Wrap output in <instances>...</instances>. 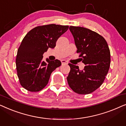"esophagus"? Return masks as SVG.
I'll list each match as a JSON object with an SVG mask.
<instances>
[{
	"instance_id": "34e87169",
	"label": "esophagus",
	"mask_w": 126,
	"mask_h": 126,
	"mask_svg": "<svg viewBox=\"0 0 126 126\" xmlns=\"http://www.w3.org/2000/svg\"><path fill=\"white\" fill-rule=\"evenodd\" d=\"M61 63H62V64H68V61H66V60H61Z\"/></svg>"
}]
</instances>
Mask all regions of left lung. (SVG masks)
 Segmentation results:
<instances>
[{
    "instance_id": "1",
    "label": "left lung",
    "mask_w": 126,
    "mask_h": 126,
    "mask_svg": "<svg viewBox=\"0 0 126 126\" xmlns=\"http://www.w3.org/2000/svg\"><path fill=\"white\" fill-rule=\"evenodd\" d=\"M77 53L85 64L83 70L69 63L70 70L67 77L69 85L81 94H91L100 87L107 75L111 55L106 39L97 32L82 27L70 26Z\"/></svg>"
}]
</instances>
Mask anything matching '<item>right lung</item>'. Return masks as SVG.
<instances>
[{
  "instance_id": "right-lung-1",
  "label": "right lung",
  "mask_w": 126,
  "mask_h": 126,
  "mask_svg": "<svg viewBox=\"0 0 126 126\" xmlns=\"http://www.w3.org/2000/svg\"><path fill=\"white\" fill-rule=\"evenodd\" d=\"M68 26L55 24L37 26L31 30L22 40L17 52V75L21 85L30 92H38L47 85L51 73L61 66L60 60L43 61V54L54 48Z\"/></svg>"
}]
</instances>
